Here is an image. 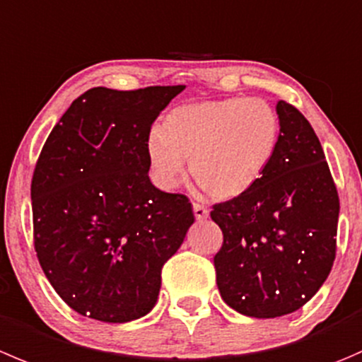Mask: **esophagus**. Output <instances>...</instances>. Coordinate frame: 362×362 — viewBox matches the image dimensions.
<instances>
[{
	"label": "esophagus",
	"instance_id": "34e87169",
	"mask_svg": "<svg viewBox=\"0 0 362 362\" xmlns=\"http://www.w3.org/2000/svg\"><path fill=\"white\" fill-rule=\"evenodd\" d=\"M192 210H194L196 221H203L209 217V209L203 205H199V203H194V205H192Z\"/></svg>",
	"mask_w": 362,
	"mask_h": 362
}]
</instances>
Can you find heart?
<instances>
[{"label":"heart","instance_id":"1","mask_svg":"<svg viewBox=\"0 0 362 362\" xmlns=\"http://www.w3.org/2000/svg\"><path fill=\"white\" fill-rule=\"evenodd\" d=\"M281 134L276 110L263 99L226 97L173 107L146 141L153 180L173 189L184 160L196 184L214 199L251 191L274 160Z\"/></svg>","mask_w":362,"mask_h":362}]
</instances>
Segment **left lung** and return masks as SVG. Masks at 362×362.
<instances>
[{"label": "left lung", "mask_w": 362, "mask_h": 362, "mask_svg": "<svg viewBox=\"0 0 362 362\" xmlns=\"http://www.w3.org/2000/svg\"><path fill=\"white\" fill-rule=\"evenodd\" d=\"M281 134L262 180L210 217L223 230L214 256L217 288L245 317L276 318L303 308L336 258L339 198L310 122L279 100Z\"/></svg>", "instance_id": "obj_1"}]
</instances>
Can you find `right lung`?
Segmentation results:
<instances>
[{
    "instance_id": "obj_1",
    "label": "right lung",
    "mask_w": 362,
    "mask_h": 362,
    "mask_svg": "<svg viewBox=\"0 0 362 362\" xmlns=\"http://www.w3.org/2000/svg\"><path fill=\"white\" fill-rule=\"evenodd\" d=\"M184 88H92L70 104L38 156L35 251L56 293L83 317H145L163 265L194 223L187 196L150 182L146 156L152 124Z\"/></svg>"
}]
</instances>
